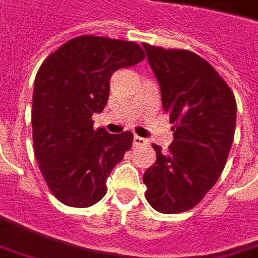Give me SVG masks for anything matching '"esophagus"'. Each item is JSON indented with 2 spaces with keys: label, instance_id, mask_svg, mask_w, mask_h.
Here are the masks:
<instances>
[{
  "label": "esophagus",
  "instance_id": "esophagus-1",
  "mask_svg": "<svg viewBox=\"0 0 258 258\" xmlns=\"http://www.w3.org/2000/svg\"><path fill=\"white\" fill-rule=\"evenodd\" d=\"M147 141L145 139V138H141L138 137V135H135L134 137V146H142V145H146Z\"/></svg>",
  "mask_w": 258,
  "mask_h": 258
}]
</instances>
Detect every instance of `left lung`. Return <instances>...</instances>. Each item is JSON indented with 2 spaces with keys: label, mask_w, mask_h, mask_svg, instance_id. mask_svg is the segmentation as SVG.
<instances>
[{
  "label": "left lung",
  "mask_w": 258,
  "mask_h": 258,
  "mask_svg": "<svg viewBox=\"0 0 258 258\" xmlns=\"http://www.w3.org/2000/svg\"><path fill=\"white\" fill-rule=\"evenodd\" d=\"M143 48L174 137L168 151L153 145L157 160L143 174L145 195L158 212H185L221 177L234 139L237 103L225 80L198 54L147 43Z\"/></svg>",
  "instance_id": "obj_1"
}]
</instances>
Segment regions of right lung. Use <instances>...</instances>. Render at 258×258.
<instances>
[{
	"instance_id": "right-lung-1",
	"label": "right lung",
	"mask_w": 258,
	"mask_h": 258,
	"mask_svg": "<svg viewBox=\"0 0 258 258\" xmlns=\"http://www.w3.org/2000/svg\"><path fill=\"white\" fill-rule=\"evenodd\" d=\"M134 42L74 37L48 55L35 78L32 137L35 155L55 198L70 207L93 206L107 194V178L133 146L134 135L93 130L109 80L119 69L142 62Z\"/></svg>"
}]
</instances>
